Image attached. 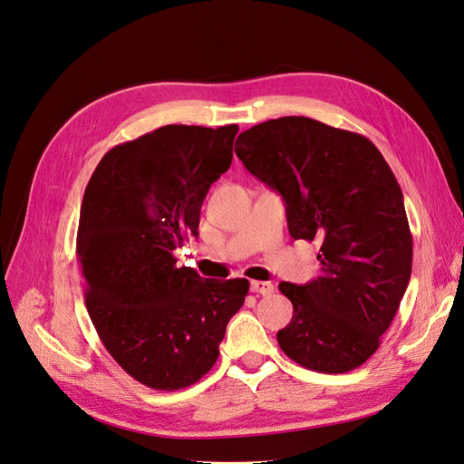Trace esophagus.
I'll use <instances>...</instances> for the list:
<instances>
[{"label":"esophagus","mask_w":464,"mask_h":464,"mask_svg":"<svg viewBox=\"0 0 464 464\" xmlns=\"http://www.w3.org/2000/svg\"><path fill=\"white\" fill-rule=\"evenodd\" d=\"M252 291L256 295H271L274 293V285L269 281H252Z\"/></svg>","instance_id":"esophagus-1"}]
</instances>
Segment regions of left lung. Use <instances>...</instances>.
<instances>
[{"mask_svg": "<svg viewBox=\"0 0 464 464\" xmlns=\"http://www.w3.org/2000/svg\"><path fill=\"white\" fill-rule=\"evenodd\" d=\"M234 151L284 197L293 238L321 244L317 279L279 284L293 303L279 348L324 374L362 366L411 277V232L390 165L364 135L303 116L257 123L238 135Z\"/></svg>", "mask_w": 464, "mask_h": 464, "instance_id": "obj_1", "label": "left lung"}]
</instances>
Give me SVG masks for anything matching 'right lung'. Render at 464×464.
I'll return each instance as SVG.
<instances>
[{
  "label": "right lung",
  "mask_w": 464,
  "mask_h": 464,
  "mask_svg": "<svg viewBox=\"0 0 464 464\" xmlns=\"http://www.w3.org/2000/svg\"><path fill=\"white\" fill-rule=\"evenodd\" d=\"M238 126H163L102 157L76 234L90 319L140 383L173 392L217 362L247 279H205L173 252L197 236L210 185L232 163Z\"/></svg>",
  "instance_id": "obj_1"
}]
</instances>
